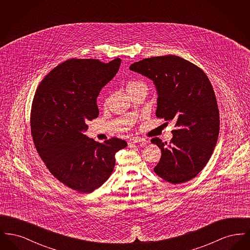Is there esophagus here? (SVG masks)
<instances>
[{
	"instance_id": "34e87169",
	"label": "esophagus",
	"mask_w": 250,
	"mask_h": 250,
	"mask_svg": "<svg viewBox=\"0 0 250 250\" xmlns=\"http://www.w3.org/2000/svg\"><path fill=\"white\" fill-rule=\"evenodd\" d=\"M135 143H143V144H145L146 143V140L142 139V138H139V137H134V138H131L130 140L128 141V145H133Z\"/></svg>"
}]
</instances>
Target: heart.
Wrapping results in <instances>:
<instances>
[{"instance_id":"heart-1","label":"heart","mask_w":250,"mask_h":250,"mask_svg":"<svg viewBox=\"0 0 250 250\" xmlns=\"http://www.w3.org/2000/svg\"><path fill=\"white\" fill-rule=\"evenodd\" d=\"M141 83H136V82H131L127 84V88H129L131 86L135 85V84Z\"/></svg>"}]
</instances>
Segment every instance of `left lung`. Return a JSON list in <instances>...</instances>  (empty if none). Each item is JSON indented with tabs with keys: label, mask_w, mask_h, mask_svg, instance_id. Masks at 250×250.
Returning a JSON list of instances; mask_svg holds the SVG:
<instances>
[{
	"label": "left lung",
	"mask_w": 250,
	"mask_h": 250,
	"mask_svg": "<svg viewBox=\"0 0 250 250\" xmlns=\"http://www.w3.org/2000/svg\"><path fill=\"white\" fill-rule=\"evenodd\" d=\"M129 69L154 82L158 95L156 117L176 121L169 143L151 140L161 149L155 173L173 185L196 177L213 154L219 133V110L208 77L176 55L145 58Z\"/></svg>",
	"instance_id": "8db88e82"
}]
</instances>
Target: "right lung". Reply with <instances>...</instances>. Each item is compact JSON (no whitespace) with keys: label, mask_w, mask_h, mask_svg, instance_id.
Returning a JSON list of instances; mask_svg holds the SVG:
<instances>
[{"label":"right lung","mask_w":250,"mask_h":250,"mask_svg":"<svg viewBox=\"0 0 250 250\" xmlns=\"http://www.w3.org/2000/svg\"><path fill=\"white\" fill-rule=\"evenodd\" d=\"M122 60L70 59L53 68L36 89L31 133L50 173L74 190L91 193L111 175L115 154L127 143L111 138L96 143L84 135L98 117L96 98L119 70Z\"/></svg>","instance_id":"1"}]
</instances>
